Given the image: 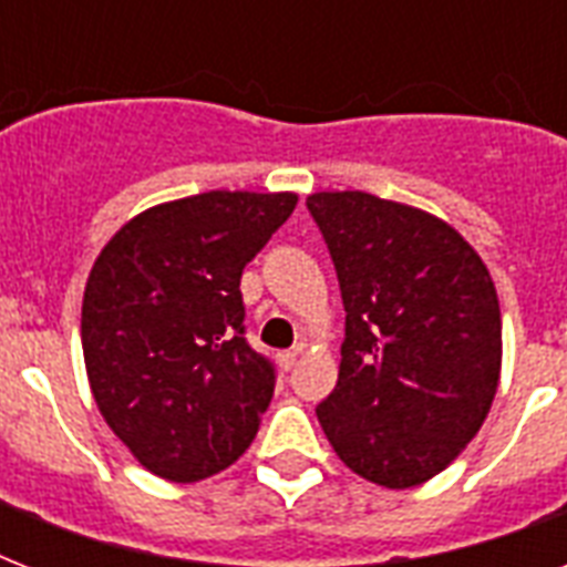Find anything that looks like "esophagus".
<instances>
[{"instance_id": "1", "label": "esophagus", "mask_w": 567, "mask_h": 567, "mask_svg": "<svg viewBox=\"0 0 567 567\" xmlns=\"http://www.w3.org/2000/svg\"><path fill=\"white\" fill-rule=\"evenodd\" d=\"M302 347H293V350H285V353H279V364H282L285 371H291L293 364H297V359H300Z\"/></svg>"}]
</instances>
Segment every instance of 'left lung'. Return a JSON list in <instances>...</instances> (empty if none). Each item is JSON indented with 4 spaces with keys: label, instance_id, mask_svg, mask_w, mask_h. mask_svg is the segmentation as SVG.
<instances>
[{
    "label": "left lung",
    "instance_id": "8db88e82",
    "mask_svg": "<svg viewBox=\"0 0 567 567\" xmlns=\"http://www.w3.org/2000/svg\"><path fill=\"white\" fill-rule=\"evenodd\" d=\"M347 323L318 421L350 471L412 488L465 450L501 379V302L474 247L439 217L364 190L306 199Z\"/></svg>",
    "mask_w": 567,
    "mask_h": 567
}]
</instances>
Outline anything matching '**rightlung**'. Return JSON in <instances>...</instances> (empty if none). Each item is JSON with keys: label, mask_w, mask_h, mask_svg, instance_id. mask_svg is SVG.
Segmentation results:
<instances>
[{"label": "right lung", "mask_w": 567, "mask_h": 567, "mask_svg": "<svg viewBox=\"0 0 567 567\" xmlns=\"http://www.w3.org/2000/svg\"><path fill=\"white\" fill-rule=\"evenodd\" d=\"M297 194L208 190L137 214L105 244L82 302L93 400L171 483L220 474L252 444L276 368L244 338L240 274Z\"/></svg>", "instance_id": "1"}]
</instances>
